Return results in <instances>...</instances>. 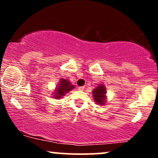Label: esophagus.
<instances>
[{
	"label": "esophagus",
	"mask_w": 158,
	"mask_h": 158,
	"mask_svg": "<svg viewBox=\"0 0 158 158\" xmlns=\"http://www.w3.org/2000/svg\"><path fill=\"white\" fill-rule=\"evenodd\" d=\"M78 89H79V90H84L85 88L84 87H79V88H78Z\"/></svg>",
	"instance_id": "esophagus-1"
}]
</instances>
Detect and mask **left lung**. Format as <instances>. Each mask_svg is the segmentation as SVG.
<instances>
[{"instance_id":"1","label":"left lung","mask_w":158,"mask_h":158,"mask_svg":"<svg viewBox=\"0 0 158 158\" xmlns=\"http://www.w3.org/2000/svg\"><path fill=\"white\" fill-rule=\"evenodd\" d=\"M94 102L97 105L104 106L107 102V89L104 84H99L92 91Z\"/></svg>"}]
</instances>
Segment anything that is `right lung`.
<instances>
[{
  "label": "right lung",
  "mask_w": 158,
  "mask_h": 158,
  "mask_svg": "<svg viewBox=\"0 0 158 158\" xmlns=\"http://www.w3.org/2000/svg\"><path fill=\"white\" fill-rule=\"evenodd\" d=\"M75 88V85H72L71 81L68 79H63L61 78L59 81L58 84L56 85L55 90L52 91V97L56 99H62L64 97L65 94H68L70 90H73Z\"/></svg>",
  "instance_id": "1"
}]
</instances>
